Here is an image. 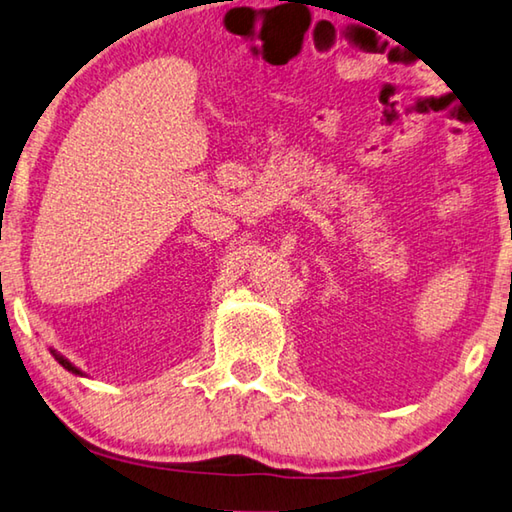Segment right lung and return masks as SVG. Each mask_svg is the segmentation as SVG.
Instances as JSON below:
<instances>
[{"label": "right lung", "instance_id": "right-lung-1", "mask_svg": "<svg viewBox=\"0 0 512 512\" xmlns=\"http://www.w3.org/2000/svg\"><path fill=\"white\" fill-rule=\"evenodd\" d=\"M50 353L54 355V360H56V362H59L63 369H68L70 373H75V376H84V373H81V371H79V369L75 367V364H72V362H68L66 358H63V355H61V353H56V351H50Z\"/></svg>", "mask_w": 512, "mask_h": 512}]
</instances>
